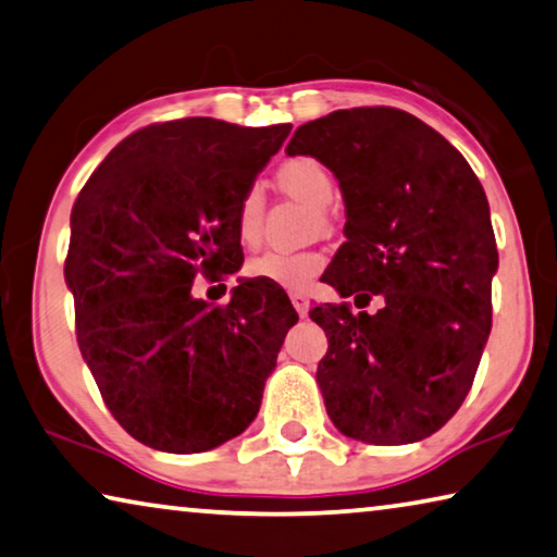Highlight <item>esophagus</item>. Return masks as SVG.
I'll return each mask as SVG.
<instances>
[{"label":"esophagus","mask_w":557,"mask_h":557,"mask_svg":"<svg viewBox=\"0 0 557 557\" xmlns=\"http://www.w3.org/2000/svg\"><path fill=\"white\" fill-rule=\"evenodd\" d=\"M289 299H293V307L297 310V314L307 317V312H310V299H307L302 293H293Z\"/></svg>","instance_id":"1"}]
</instances>
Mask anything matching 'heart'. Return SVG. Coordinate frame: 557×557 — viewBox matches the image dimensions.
Here are the masks:
<instances>
[{
	"instance_id": "b5f03b06",
	"label": "heart",
	"mask_w": 557,
	"mask_h": 557,
	"mask_svg": "<svg viewBox=\"0 0 557 557\" xmlns=\"http://www.w3.org/2000/svg\"><path fill=\"white\" fill-rule=\"evenodd\" d=\"M275 183L287 196L307 202L317 213L332 210L337 200V183L330 168L314 156H293L285 158L275 171ZM264 218V196L260 185H250L237 202L235 210V231L243 245H255L262 233ZM324 268V258L320 252H285L270 250L252 258L245 264V272L250 280H262L282 289H302L310 285L314 275H320Z\"/></svg>"
}]
</instances>
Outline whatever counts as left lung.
Segmentation results:
<instances>
[{"label": "left lung", "instance_id": "obj_1", "mask_svg": "<svg viewBox=\"0 0 557 557\" xmlns=\"http://www.w3.org/2000/svg\"><path fill=\"white\" fill-rule=\"evenodd\" d=\"M289 156L337 175L347 243L324 282L349 302L310 312L330 347L317 367L324 406L344 436L376 446L421 441L471 392L491 334L498 268L488 200L466 158L411 113L342 109L305 123Z\"/></svg>", "mask_w": 557, "mask_h": 557}]
</instances>
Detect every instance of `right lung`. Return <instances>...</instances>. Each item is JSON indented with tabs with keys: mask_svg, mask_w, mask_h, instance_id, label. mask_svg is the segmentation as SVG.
Segmentation results:
<instances>
[{
	"mask_svg": "<svg viewBox=\"0 0 557 557\" xmlns=\"http://www.w3.org/2000/svg\"><path fill=\"white\" fill-rule=\"evenodd\" d=\"M289 128L151 123L78 193L64 262L76 342L103 404L140 444L210 451L258 417L295 307L262 280H243L223 307L190 289L198 275L240 270L237 202Z\"/></svg>",
	"mask_w": 557,
	"mask_h": 557,
	"instance_id": "add662e5",
	"label": "right lung"
}]
</instances>
